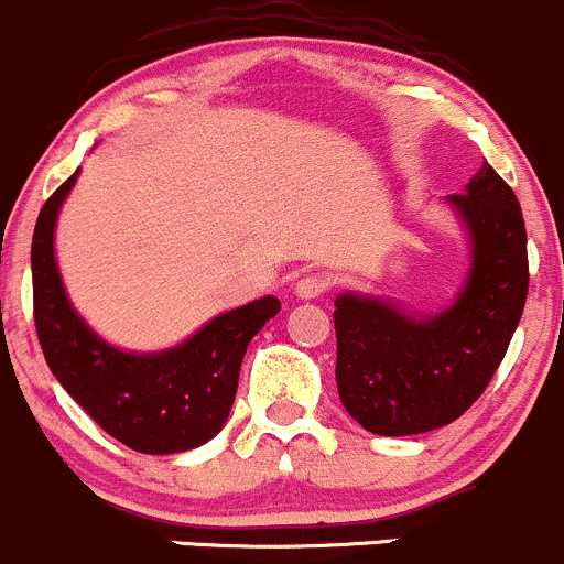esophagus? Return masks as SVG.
<instances>
[{"instance_id":"esophagus-1","label":"esophagus","mask_w":564,"mask_h":564,"mask_svg":"<svg viewBox=\"0 0 564 564\" xmlns=\"http://www.w3.org/2000/svg\"><path fill=\"white\" fill-rule=\"evenodd\" d=\"M329 289V278L322 272H305L297 283H294V294L303 300H314Z\"/></svg>"}]
</instances>
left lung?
<instances>
[{"label": "left lung", "mask_w": 564, "mask_h": 564, "mask_svg": "<svg viewBox=\"0 0 564 564\" xmlns=\"http://www.w3.org/2000/svg\"><path fill=\"white\" fill-rule=\"evenodd\" d=\"M451 204L471 235V270L453 308L412 318L371 297L335 300L338 395L371 434H425L458 420L488 388L519 327L529 259L513 187L482 163Z\"/></svg>", "instance_id": "1"}]
</instances>
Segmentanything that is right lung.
<instances>
[{
	"instance_id": "add662e5",
	"label": "right lung",
	"mask_w": 564,
	"mask_h": 564,
	"mask_svg": "<svg viewBox=\"0 0 564 564\" xmlns=\"http://www.w3.org/2000/svg\"><path fill=\"white\" fill-rule=\"evenodd\" d=\"M76 176L51 193L32 237V303L45 362L78 406L130 451L166 456L204 445L229 417L250 338L281 303L261 297L220 314L185 344L158 355L108 346L70 308L54 261L56 215Z\"/></svg>"
}]
</instances>
